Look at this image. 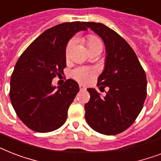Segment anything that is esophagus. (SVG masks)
I'll list each match as a JSON object with an SVG mask.
<instances>
[{
	"label": "esophagus",
	"instance_id": "1",
	"mask_svg": "<svg viewBox=\"0 0 161 161\" xmlns=\"http://www.w3.org/2000/svg\"><path fill=\"white\" fill-rule=\"evenodd\" d=\"M79 88H80V90H85L86 87L83 84H79Z\"/></svg>",
	"mask_w": 161,
	"mask_h": 161
}]
</instances>
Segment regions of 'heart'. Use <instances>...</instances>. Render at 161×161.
<instances>
[{"mask_svg": "<svg viewBox=\"0 0 161 161\" xmlns=\"http://www.w3.org/2000/svg\"><path fill=\"white\" fill-rule=\"evenodd\" d=\"M75 38L72 39L68 43L67 47H66V56L68 57L69 55L71 52V49L73 48V45L75 44ZM87 46H88V49L93 48L95 47L98 46H102L100 40L95 36H88L87 37ZM95 69L93 68H77L73 72V78L77 79L79 82L82 83H88L90 82L91 79L96 75Z\"/></svg>", "mask_w": 161, "mask_h": 161, "instance_id": "heart-1", "label": "heart"}]
</instances>
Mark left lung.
<instances>
[{
    "label": "left lung",
    "mask_w": 161,
    "mask_h": 161,
    "mask_svg": "<svg viewBox=\"0 0 161 161\" xmlns=\"http://www.w3.org/2000/svg\"><path fill=\"white\" fill-rule=\"evenodd\" d=\"M83 24L104 43V68L97 85L108 88L104 97L95 88L87 89L90 99L84 105L85 119L97 132L117 135L130 127L142 109L146 98V75L134 50L122 36L102 23Z\"/></svg>",
    "instance_id": "obj_1"
}]
</instances>
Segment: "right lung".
Returning <instances> with one entry per match:
<instances>
[{
    "mask_svg": "<svg viewBox=\"0 0 161 161\" xmlns=\"http://www.w3.org/2000/svg\"><path fill=\"white\" fill-rule=\"evenodd\" d=\"M87 30L80 21L56 25L42 33L16 62L10 98L19 119L31 130L51 132L65 123L79 86L73 79L58 87L52 81L67 66L66 47L69 40L78 31Z\"/></svg>",
    "mask_w": 161,
    "mask_h": 161,
    "instance_id": "obj_1",
    "label": "right lung"
}]
</instances>
